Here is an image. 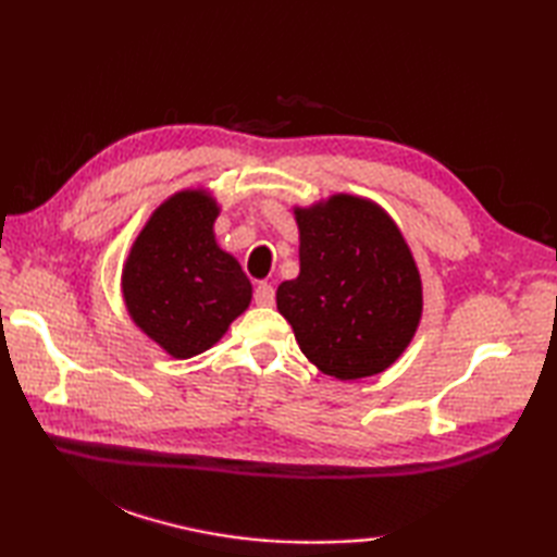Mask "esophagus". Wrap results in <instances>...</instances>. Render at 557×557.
<instances>
[{"label":"esophagus","mask_w":557,"mask_h":557,"mask_svg":"<svg viewBox=\"0 0 557 557\" xmlns=\"http://www.w3.org/2000/svg\"><path fill=\"white\" fill-rule=\"evenodd\" d=\"M253 301L258 306H272L275 304V289L268 282H258L256 289H253Z\"/></svg>","instance_id":"esophagus-1"}]
</instances>
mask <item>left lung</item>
Returning a JSON list of instances; mask_svg holds the SVG:
<instances>
[{
    "label": "left lung",
    "mask_w": 557,
    "mask_h": 557,
    "mask_svg": "<svg viewBox=\"0 0 557 557\" xmlns=\"http://www.w3.org/2000/svg\"><path fill=\"white\" fill-rule=\"evenodd\" d=\"M299 277L277 287V311L318 371L357 381L389 369L417 333L421 275L395 220L369 198L335 194L294 208Z\"/></svg>",
    "instance_id": "8db88e82"
}]
</instances>
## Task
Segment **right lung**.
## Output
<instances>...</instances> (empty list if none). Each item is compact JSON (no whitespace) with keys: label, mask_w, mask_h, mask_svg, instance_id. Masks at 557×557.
I'll list each match as a JSON object with an SVG mask.
<instances>
[{"label":"right lung","mask_w":557,"mask_h":557,"mask_svg":"<svg viewBox=\"0 0 557 557\" xmlns=\"http://www.w3.org/2000/svg\"><path fill=\"white\" fill-rule=\"evenodd\" d=\"M218 200L188 188L156 208L122 270L128 315L174 359H191L251 304V282L215 242Z\"/></svg>","instance_id":"add662e5"}]
</instances>
